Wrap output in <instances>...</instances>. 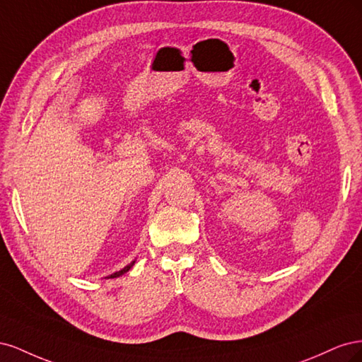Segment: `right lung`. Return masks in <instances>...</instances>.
Returning <instances> with one entry per match:
<instances>
[{"mask_svg":"<svg viewBox=\"0 0 362 362\" xmlns=\"http://www.w3.org/2000/svg\"><path fill=\"white\" fill-rule=\"evenodd\" d=\"M134 262H136V259L133 261V262H129V264L127 266V267H124L122 270H119V272H116V273H113V275H110V276H108V278H117V276H122L124 275V273H127L131 267H133L134 266Z\"/></svg>","mask_w":362,"mask_h":362,"instance_id":"add662e5","label":"right lung"}]
</instances>
